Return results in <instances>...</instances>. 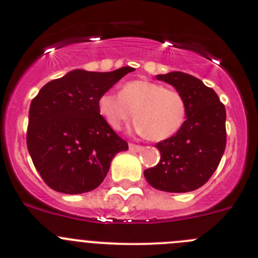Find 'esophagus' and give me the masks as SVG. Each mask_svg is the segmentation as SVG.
<instances>
[{
  "label": "esophagus",
  "mask_w": 258,
  "mask_h": 258,
  "mask_svg": "<svg viewBox=\"0 0 258 258\" xmlns=\"http://www.w3.org/2000/svg\"><path fill=\"white\" fill-rule=\"evenodd\" d=\"M128 148H130V150H131V151H140V150H143V146H141V145H136V144H130Z\"/></svg>",
  "instance_id": "1"
}]
</instances>
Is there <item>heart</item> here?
Returning a JSON list of instances; mask_svg holds the SVG:
<instances>
[{
	"mask_svg": "<svg viewBox=\"0 0 258 258\" xmlns=\"http://www.w3.org/2000/svg\"><path fill=\"white\" fill-rule=\"evenodd\" d=\"M98 109L113 130H119L134 114V130L153 141H164L177 134L187 117L184 99L178 91L146 80L128 81L119 94L107 91Z\"/></svg>",
	"mask_w": 258,
	"mask_h": 258,
	"instance_id": "1",
	"label": "heart"
}]
</instances>
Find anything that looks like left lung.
<instances>
[{"mask_svg":"<svg viewBox=\"0 0 258 258\" xmlns=\"http://www.w3.org/2000/svg\"><path fill=\"white\" fill-rule=\"evenodd\" d=\"M156 79L173 85L182 95L187 119L177 134L156 144L160 162L144 175L160 191H195L210 179L225 150V107L213 89L192 75L174 71Z\"/></svg>","mask_w":258,"mask_h":258,"instance_id":"1","label":"left lung"}]
</instances>
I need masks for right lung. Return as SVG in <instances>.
<instances>
[{
	"mask_svg": "<svg viewBox=\"0 0 258 258\" xmlns=\"http://www.w3.org/2000/svg\"><path fill=\"white\" fill-rule=\"evenodd\" d=\"M134 70H74L45 84L31 100L26 145L48 187L67 195L93 191L115 154L128 149L100 115L98 100Z\"/></svg>",
	"mask_w": 258,
	"mask_h": 258,
	"instance_id": "obj_1",
	"label": "right lung"
}]
</instances>
